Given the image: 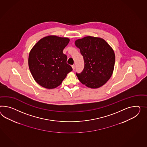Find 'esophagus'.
Wrapping results in <instances>:
<instances>
[{
	"mask_svg": "<svg viewBox=\"0 0 147 147\" xmlns=\"http://www.w3.org/2000/svg\"><path fill=\"white\" fill-rule=\"evenodd\" d=\"M72 69H73V70H75V64L72 65Z\"/></svg>",
	"mask_w": 147,
	"mask_h": 147,
	"instance_id": "obj_1",
	"label": "esophagus"
}]
</instances>
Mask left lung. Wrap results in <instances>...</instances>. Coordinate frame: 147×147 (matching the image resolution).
I'll use <instances>...</instances> for the list:
<instances>
[{
	"mask_svg": "<svg viewBox=\"0 0 147 147\" xmlns=\"http://www.w3.org/2000/svg\"><path fill=\"white\" fill-rule=\"evenodd\" d=\"M75 44L80 49L85 63L83 71L76 74L79 81L91 88L102 86L113 74V49L103 39L92 36L77 39Z\"/></svg>",
	"mask_w": 147,
	"mask_h": 147,
	"instance_id": "1",
	"label": "left lung"
}]
</instances>
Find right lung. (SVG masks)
Wrapping results in <instances>:
<instances>
[{"label": "right lung", "mask_w": 147, "mask_h": 147, "mask_svg": "<svg viewBox=\"0 0 147 147\" xmlns=\"http://www.w3.org/2000/svg\"><path fill=\"white\" fill-rule=\"evenodd\" d=\"M69 41L68 38L50 35L40 39L31 49L29 68L34 80L41 86L56 88L72 70L67 63V55L63 53Z\"/></svg>", "instance_id": "right-lung-1"}]
</instances>
